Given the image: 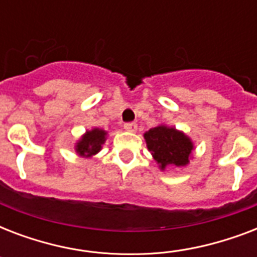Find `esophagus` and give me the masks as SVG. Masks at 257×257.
<instances>
[{
	"label": "esophagus",
	"instance_id": "1",
	"mask_svg": "<svg viewBox=\"0 0 257 257\" xmlns=\"http://www.w3.org/2000/svg\"><path fill=\"white\" fill-rule=\"evenodd\" d=\"M124 129L128 132H136L137 124L136 122H126V124H124Z\"/></svg>",
	"mask_w": 257,
	"mask_h": 257
}]
</instances>
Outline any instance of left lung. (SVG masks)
I'll return each mask as SVG.
<instances>
[{
    "instance_id": "left-lung-1",
    "label": "left lung",
    "mask_w": 257,
    "mask_h": 257,
    "mask_svg": "<svg viewBox=\"0 0 257 257\" xmlns=\"http://www.w3.org/2000/svg\"><path fill=\"white\" fill-rule=\"evenodd\" d=\"M145 143L161 171L169 165L185 167L193 152V141L181 131L161 124L144 133Z\"/></svg>"
}]
</instances>
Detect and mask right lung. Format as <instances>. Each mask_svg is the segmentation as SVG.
<instances>
[{
	"label": "right lung",
	"instance_id": "add662e5",
	"mask_svg": "<svg viewBox=\"0 0 257 257\" xmlns=\"http://www.w3.org/2000/svg\"><path fill=\"white\" fill-rule=\"evenodd\" d=\"M106 136H108V132L104 129L93 128L90 131H86L81 139L76 143L74 149L78 156L90 159L102 149V145L106 141Z\"/></svg>",
	"mask_w": 257,
	"mask_h": 257
}]
</instances>
